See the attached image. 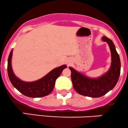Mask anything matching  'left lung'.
I'll list each match as a JSON object with an SVG mask.
<instances>
[{
  "instance_id": "obj_1",
  "label": "left lung",
  "mask_w": 128,
  "mask_h": 128,
  "mask_svg": "<svg viewBox=\"0 0 128 128\" xmlns=\"http://www.w3.org/2000/svg\"><path fill=\"white\" fill-rule=\"evenodd\" d=\"M104 42L110 47L111 54V64L110 69L101 76L96 78H89L69 67L71 70V79L73 87L77 92L91 98L101 97L113 89L118 81L121 71L120 56L112 40L104 36Z\"/></svg>"
}]
</instances>
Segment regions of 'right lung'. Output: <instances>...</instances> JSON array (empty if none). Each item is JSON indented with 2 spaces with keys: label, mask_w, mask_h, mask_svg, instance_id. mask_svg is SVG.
Returning a JSON list of instances; mask_svg holds the SVG:
<instances>
[{
  "label": "right lung",
  "mask_w": 128,
  "mask_h": 128,
  "mask_svg": "<svg viewBox=\"0 0 128 128\" xmlns=\"http://www.w3.org/2000/svg\"><path fill=\"white\" fill-rule=\"evenodd\" d=\"M12 52L13 49L10 52L7 63L8 78L14 87L27 97L41 98L49 95L54 89L56 79L60 75L62 70L67 68L66 65L60 66L52 69L39 80L33 82L23 81L15 75L12 70L11 63Z\"/></svg>",
  "instance_id": "add662e5"
}]
</instances>
